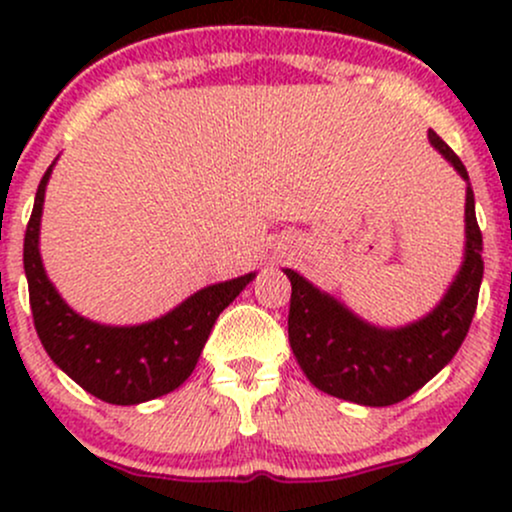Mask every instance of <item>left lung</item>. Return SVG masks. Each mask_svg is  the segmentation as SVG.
I'll return each mask as SVG.
<instances>
[{
	"instance_id": "8db88e82",
	"label": "left lung",
	"mask_w": 512,
	"mask_h": 512,
	"mask_svg": "<svg viewBox=\"0 0 512 512\" xmlns=\"http://www.w3.org/2000/svg\"><path fill=\"white\" fill-rule=\"evenodd\" d=\"M428 139L457 173L469 180L460 156L433 129H428ZM464 233V262L443 301L419 322L399 330L368 325L330 293L315 289L293 269H284L291 279L289 342L293 356L317 390L363 407H390L414 395L448 366L477 313L484 276V243L469 185Z\"/></svg>"
}]
</instances>
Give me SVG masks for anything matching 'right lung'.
I'll use <instances>...</instances> for the list:
<instances>
[{
  "label": "right lung",
  "mask_w": 512,
  "mask_h": 512,
  "mask_svg": "<svg viewBox=\"0 0 512 512\" xmlns=\"http://www.w3.org/2000/svg\"><path fill=\"white\" fill-rule=\"evenodd\" d=\"M52 166L45 170L35 192L33 214L23 238V269L40 342L76 385L103 402L127 407L168 395L190 378L216 317L255 274L207 286L175 310L144 325L110 327L86 320L62 301L40 260V216Z\"/></svg>",
  "instance_id": "add662e5"
}]
</instances>
